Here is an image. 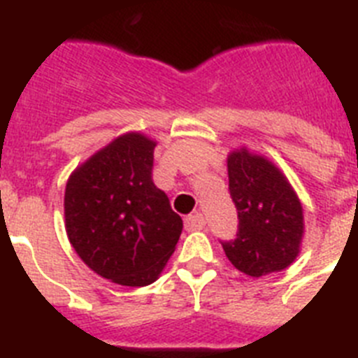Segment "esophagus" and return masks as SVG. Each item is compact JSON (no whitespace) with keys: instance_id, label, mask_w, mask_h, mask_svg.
<instances>
[{"instance_id":"1","label":"esophagus","mask_w":358,"mask_h":358,"mask_svg":"<svg viewBox=\"0 0 358 358\" xmlns=\"http://www.w3.org/2000/svg\"><path fill=\"white\" fill-rule=\"evenodd\" d=\"M185 229L187 231H201L205 229V217L203 214L196 213V214H191V216L185 217Z\"/></svg>"}]
</instances>
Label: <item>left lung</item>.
<instances>
[{
	"label": "left lung",
	"mask_w": 358,
	"mask_h": 358,
	"mask_svg": "<svg viewBox=\"0 0 358 358\" xmlns=\"http://www.w3.org/2000/svg\"><path fill=\"white\" fill-rule=\"evenodd\" d=\"M229 191L238 209V234L222 241L225 256L250 278L281 272L301 252L304 216L297 192L273 162L248 148L227 157Z\"/></svg>",
	"instance_id": "1"
}]
</instances>
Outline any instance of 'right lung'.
<instances>
[{
	"label": "right lung",
	"mask_w": 358,
	"mask_h": 358,
	"mask_svg": "<svg viewBox=\"0 0 358 358\" xmlns=\"http://www.w3.org/2000/svg\"><path fill=\"white\" fill-rule=\"evenodd\" d=\"M155 145L138 131L117 136L71 173L64 191L71 247L93 272L122 287L157 281L183 229L151 178Z\"/></svg>",
	"instance_id": "add662e5"
}]
</instances>
